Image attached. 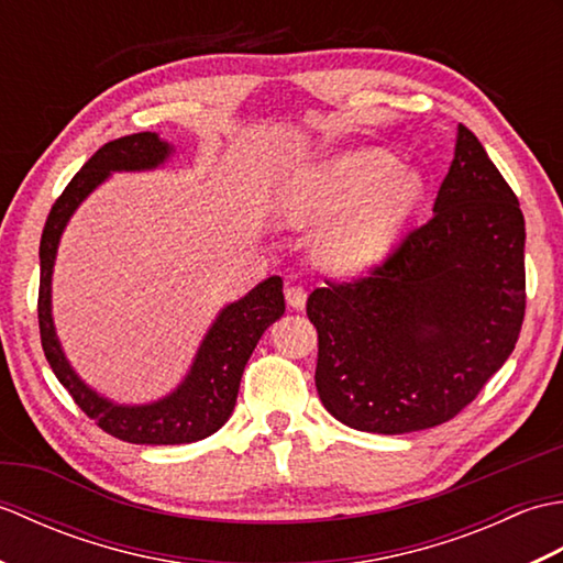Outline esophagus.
Segmentation results:
<instances>
[{"label": "esophagus", "mask_w": 563, "mask_h": 563, "mask_svg": "<svg viewBox=\"0 0 563 563\" xmlns=\"http://www.w3.org/2000/svg\"><path fill=\"white\" fill-rule=\"evenodd\" d=\"M285 297H288V305L295 309H305L307 305V290L302 285H290V288H285Z\"/></svg>", "instance_id": "obj_1"}]
</instances>
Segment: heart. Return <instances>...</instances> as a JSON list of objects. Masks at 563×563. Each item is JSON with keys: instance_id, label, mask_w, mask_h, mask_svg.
Returning <instances> with one entry per match:
<instances>
[{"instance_id": "heart-1", "label": "heart", "mask_w": 563, "mask_h": 563, "mask_svg": "<svg viewBox=\"0 0 563 563\" xmlns=\"http://www.w3.org/2000/svg\"><path fill=\"white\" fill-rule=\"evenodd\" d=\"M423 194L416 172L385 150L345 154L297 174L280 196V218L292 224L324 222L317 254L336 271H357L391 246Z\"/></svg>"}]
</instances>
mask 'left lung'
I'll return each mask as SVG.
<instances>
[{
    "mask_svg": "<svg viewBox=\"0 0 563 563\" xmlns=\"http://www.w3.org/2000/svg\"><path fill=\"white\" fill-rule=\"evenodd\" d=\"M525 297L518 196L460 125L433 218L361 278L309 295L321 404L367 433L450 421L516 349Z\"/></svg>",
    "mask_w": 563,
    "mask_h": 563,
    "instance_id": "1",
    "label": "left lung"
}]
</instances>
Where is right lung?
<instances>
[{"mask_svg":"<svg viewBox=\"0 0 563 563\" xmlns=\"http://www.w3.org/2000/svg\"><path fill=\"white\" fill-rule=\"evenodd\" d=\"M169 154L172 147L154 133H135L106 142L71 176L63 196L53 202L41 236L38 327L47 363H51L59 385L69 391V397L91 421H97L109 435L137 442V445H181V442H196L220 430L234 411L239 382H242L246 361L254 353L258 339L285 312L283 280L278 275H271L242 300L222 309L181 387L166 399L147 406H118L91 391L75 375L59 349L51 317V275L59 234L79 202L106 181L111 172L154 169Z\"/></svg>","mask_w":563,"mask_h":563,"instance_id":"add662e5","label":"right lung"}]
</instances>
